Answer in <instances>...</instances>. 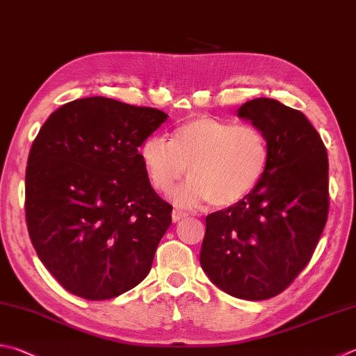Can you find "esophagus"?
I'll list each match as a JSON object with an SVG mask.
<instances>
[{
    "label": "esophagus",
    "mask_w": 356,
    "mask_h": 356,
    "mask_svg": "<svg viewBox=\"0 0 356 356\" xmlns=\"http://www.w3.org/2000/svg\"><path fill=\"white\" fill-rule=\"evenodd\" d=\"M187 216H189V213L184 212V211H181V209H173V212H172V220L175 221V223H178V221L184 220Z\"/></svg>",
    "instance_id": "1"
}]
</instances>
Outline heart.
Segmentation results:
<instances>
[{"label": "heart", "mask_w": 356, "mask_h": 356, "mask_svg": "<svg viewBox=\"0 0 356 356\" xmlns=\"http://www.w3.org/2000/svg\"><path fill=\"white\" fill-rule=\"evenodd\" d=\"M140 159L150 184L173 193L179 204L211 201L229 207L248 198L264 181L271 163V145L257 127L211 116L193 118L173 131L172 139L150 136L140 145Z\"/></svg>", "instance_id": "b5f03b06"}]
</instances>
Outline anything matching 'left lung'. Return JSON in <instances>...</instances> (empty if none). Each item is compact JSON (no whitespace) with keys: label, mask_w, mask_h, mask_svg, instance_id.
<instances>
[{"label":"left lung","mask_w":356,"mask_h":356,"mask_svg":"<svg viewBox=\"0 0 356 356\" xmlns=\"http://www.w3.org/2000/svg\"><path fill=\"white\" fill-rule=\"evenodd\" d=\"M237 116L251 120L271 145L260 186L240 203L206 217L200 264L234 298L277 296L310 261L328 216V158L304 113L259 97Z\"/></svg>","instance_id":"8db88e82"}]
</instances>
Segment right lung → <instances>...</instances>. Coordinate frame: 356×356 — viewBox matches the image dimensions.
<instances>
[{
    "label": "right lung",
    "mask_w": 356,
    "mask_h": 356,
    "mask_svg": "<svg viewBox=\"0 0 356 356\" xmlns=\"http://www.w3.org/2000/svg\"><path fill=\"white\" fill-rule=\"evenodd\" d=\"M164 111L108 97L72 100L33 139L26 223L38 259L65 290L104 300L149 274L172 206L153 191L138 149Z\"/></svg>",
    "instance_id": "right-lung-1"
}]
</instances>
